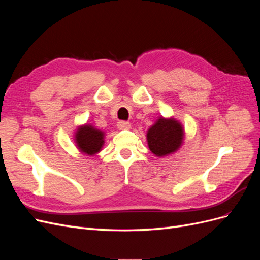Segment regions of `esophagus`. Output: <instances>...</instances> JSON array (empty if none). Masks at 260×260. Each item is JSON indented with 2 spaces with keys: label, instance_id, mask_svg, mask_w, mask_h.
Listing matches in <instances>:
<instances>
[{
  "label": "esophagus",
  "instance_id": "34e87169",
  "mask_svg": "<svg viewBox=\"0 0 260 260\" xmlns=\"http://www.w3.org/2000/svg\"><path fill=\"white\" fill-rule=\"evenodd\" d=\"M117 127H118V129H120V130H128V129H130L131 124L128 121L119 120L117 122Z\"/></svg>",
  "mask_w": 260,
  "mask_h": 260
}]
</instances>
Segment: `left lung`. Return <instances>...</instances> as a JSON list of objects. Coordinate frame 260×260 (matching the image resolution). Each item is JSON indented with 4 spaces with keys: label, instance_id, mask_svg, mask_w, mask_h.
Here are the masks:
<instances>
[{
    "label": "left lung",
    "instance_id": "1",
    "mask_svg": "<svg viewBox=\"0 0 260 260\" xmlns=\"http://www.w3.org/2000/svg\"><path fill=\"white\" fill-rule=\"evenodd\" d=\"M183 130L175 119L160 118L147 132L148 147L157 156L176 152L182 143Z\"/></svg>",
    "mask_w": 260,
    "mask_h": 260
}]
</instances>
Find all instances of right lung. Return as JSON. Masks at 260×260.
<instances>
[{"mask_svg": "<svg viewBox=\"0 0 260 260\" xmlns=\"http://www.w3.org/2000/svg\"><path fill=\"white\" fill-rule=\"evenodd\" d=\"M103 136L104 133L101 130H96L86 124L78 129L76 133V143L81 149V152L93 155L101 151V147L104 143Z\"/></svg>", "mask_w": 260, "mask_h": 260, "instance_id": "right-lung-1", "label": "right lung"}]
</instances>
